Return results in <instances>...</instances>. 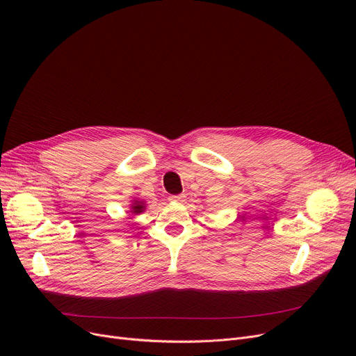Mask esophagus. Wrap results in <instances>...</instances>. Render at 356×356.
I'll list each match as a JSON object with an SVG mask.
<instances>
[{"label":"esophagus","instance_id":"esophagus-1","mask_svg":"<svg viewBox=\"0 0 356 356\" xmlns=\"http://www.w3.org/2000/svg\"><path fill=\"white\" fill-rule=\"evenodd\" d=\"M168 199H170L172 202H183L184 200V195H172Z\"/></svg>","mask_w":356,"mask_h":356}]
</instances>
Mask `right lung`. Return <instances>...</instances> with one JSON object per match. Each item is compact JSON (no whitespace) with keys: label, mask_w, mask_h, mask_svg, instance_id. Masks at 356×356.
I'll return each mask as SVG.
<instances>
[{"label":"right lung","mask_w":356,"mask_h":356,"mask_svg":"<svg viewBox=\"0 0 356 356\" xmlns=\"http://www.w3.org/2000/svg\"><path fill=\"white\" fill-rule=\"evenodd\" d=\"M143 209H144V207H143V204H141L140 202H136V203L133 204V213H141Z\"/></svg>","instance_id":"obj_1"}]
</instances>
